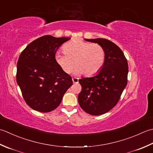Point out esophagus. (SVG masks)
<instances>
[{"mask_svg": "<svg viewBox=\"0 0 153 153\" xmlns=\"http://www.w3.org/2000/svg\"><path fill=\"white\" fill-rule=\"evenodd\" d=\"M73 83H78L79 82V79L78 78H73Z\"/></svg>", "mask_w": 153, "mask_h": 153, "instance_id": "34e87169", "label": "esophagus"}]
</instances>
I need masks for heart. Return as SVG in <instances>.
I'll list each match as a JSON object with an SVG mask.
<instances>
[{
	"instance_id": "heart-1",
	"label": "heart",
	"mask_w": 153,
	"mask_h": 153,
	"mask_svg": "<svg viewBox=\"0 0 153 153\" xmlns=\"http://www.w3.org/2000/svg\"><path fill=\"white\" fill-rule=\"evenodd\" d=\"M63 49L65 52L56 53L55 59L65 73H70L75 64L74 74L91 76L97 73L104 63L105 52L98 43L76 39L67 43Z\"/></svg>"
}]
</instances>
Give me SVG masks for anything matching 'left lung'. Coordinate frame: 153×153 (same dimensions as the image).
I'll return each instance as SVG.
<instances>
[{
  "mask_svg": "<svg viewBox=\"0 0 153 153\" xmlns=\"http://www.w3.org/2000/svg\"><path fill=\"white\" fill-rule=\"evenodd\" d=\"M104 49L105 59L100 71L92 77L81 78L82 90L78 96L80 106L92 116L104 114L119 101L127 83L128 63L123 51L106 39H85Z\"/></svg>",
  "mask_w": 153,
  "mask_h": 153,
  "instance_id": "1",
  "label": "left lung"
}]
</instances>
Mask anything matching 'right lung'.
<instances>
[{
  "label": "right lung",
  "instance_id": "obj_1",
  "mask_svg": "<svg viewBox=\"0 0 153 153\" xmlns=\"http://www.w3.org/2000/svg\"><path fill=\"white\" fill-rule=\"evenodd\" d=\"M70 39L43 36L21 53L16 81L25 102L33 110L43 113L55 110L73 85L72 78L61 70L55 59L59 47Z\"/></svg>",
  "mask_w": 153,
  "mask_h": 153
}]
</instances>
